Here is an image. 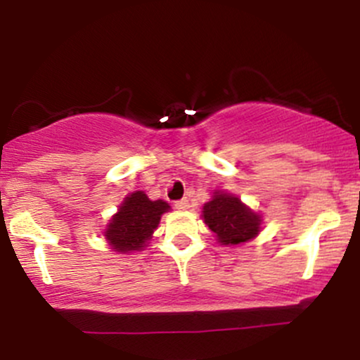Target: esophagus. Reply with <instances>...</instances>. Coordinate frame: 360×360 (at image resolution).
Here are the masks:
<instances>
[{
    "mask_svg": "<svg viewBox=\"0 0 360 360\" xmlns=\"http://www.w3.org/2000/svg\"><path fill=\"white\" fill-rule=\"evenodd\" d=\"M174 206L177 210H181V212H184V210L189 208V201L188 200H179V201H176Z\"/></svg>",
    "mask_w": 360,
    "mask_h": 360,
    "instance_id": "obj_1",
    "label": "esophagus"
}]
</instances>
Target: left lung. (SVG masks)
Masks as SVG:
<instances>
[{
	"instance_id": "obj_1",
	"label": "left lung",
	"mask_w": 360,
	"mask_h": 360,
	"mask_svg": "<svg viewBox=\"0 0 360 360\" xmlns=\"http://www.w3.org/2000/svg\"><path fill=\"white\" fill-rule=\"evenodd\" d=\"M205 225L221 245H240L255 238L262 229V214L249 208L232 193L214 189L201 212Z\"/></svg>"
}]
</instances>
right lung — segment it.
Instances as JSON below:
<instances>
[{"instance_id":"obj_1","label":"right lung","mask_w":360,"mask_h":360,"mask_svg":"<svg viewBox=\"0 0 360 360\" xmlns=\"http://www.w3.org/2000/svg\"><path fill=\"white\" fill-rule=\"evenodd\" d=\"M169 210L164 200L152 201L143 191L128 193L103 232L110 249L120 254L143 250Z\"/></svg>"}]
</instances>
